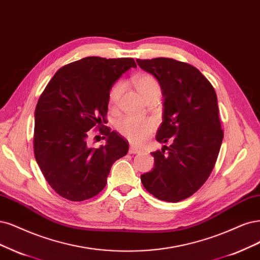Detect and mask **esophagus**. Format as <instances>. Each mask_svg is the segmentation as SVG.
<instances>
[{
    "instance_id": "esophagus-1",
    "label": "esophagus",
    "mask_w": 260,
    "mask_h": 260,
    "mask_svg": "<svg viewBox=\"0 0 260 260\" xmlns=\"http://www.w3.org/2000/svg\"><path fill=\"white\" fill-rule=\"evenodd\" d=\"M129 153L130 154H140V153H142V149L137 146H134V145H131L129 148Z\"/></svg>"
}]
</instances>
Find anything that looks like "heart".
Listing matches in <instances>:
<instances>
[{
    "mask_svg": "<svg viewBox=\"0 0 260 260\" xmlns=\"http://www.w3.org/2000/svg\"><path fill=\"white\" fill-rule=\"evenodd\" d=\"M134 84L144 98L148 100L153 96H160L161 86L158 79L150 74H141L134 78ZM122 83L117 82L112 88L109 94V104L111 107H115L119 102V98L122 91ZM156 129V121L150 118H137L133 116H127L122 118L118 124L117 130L122 137L132 143H143L146 141Z\"/></svg>",
    "mask_w": 260,
    "mask_h": 260,
    "instance_id": "heart-1",
    "label": "heart"
}]
</instances>
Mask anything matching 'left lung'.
Returning <instances> with one entry per match:
<instances>
[{"mask_svg":"<svg viewBox=\"0 0 260 260\" xmlns=\"http://www.w3.org/2000/svg\"><path fill=\"white\" fill-rule=\"evenodd\" d=\"M137 62L160 83L165 110L156 139L171 142L151 153L155 167L142 174L141 181L157 199L178 202L207 182L217 160L223 131L216 92L208 78L186 62L172 58Z\"/></svg>","mask_w":260,"mask_h":260,"instance_id":"obj_1","label":"left lung"}]
</instances>
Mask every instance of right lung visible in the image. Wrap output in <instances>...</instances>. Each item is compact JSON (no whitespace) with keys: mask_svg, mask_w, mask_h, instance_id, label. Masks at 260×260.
Segmentation results:
<instances>
[{"mask_svg":"<svg viewBox=\"0 0 260 260\" xmlns=\"http://www.w3.org/2000/svg\"><path fill=\"white\" fill-rule=\"evenodd\" d=\"M136 67L132 58L86 57L59 69L42 92L34 114V156L62 198H93L105 187L113 164L127 155L128 141L104 123L112 86ZM91 128L100 129L106 146L88 145Z\"/></svg>","mask_w":260,"mask_h":260,"instance_id":"add662e5","label":"right lung"}]
</instances>
